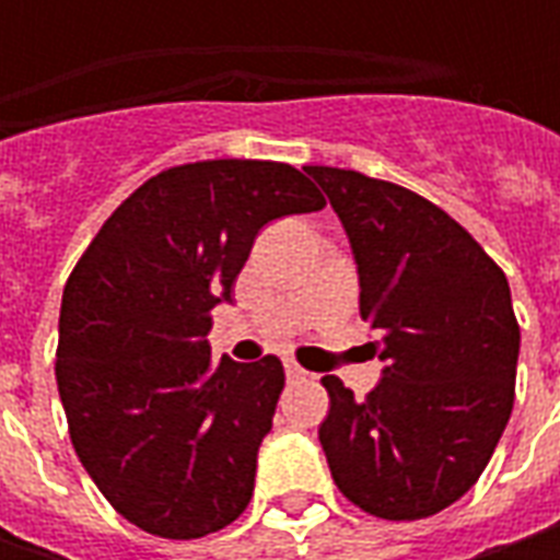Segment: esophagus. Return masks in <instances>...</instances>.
Returning a JSON list of instances; mask_svg holds the SVG:
<instances>
[{"label": "esophagus", "instance_id": "34e87169", "mask_svg": "<svg viewBox=\"0 0 560 560\" xmlns=\"http://www.w3.org/2000/svg\"><path fill=\"white\" fill-rule=\"evenodd\" d=\"M283 368H287V376H290V380H302V376H305V371H302V368H299L295 361H287Z\"/></svg>", "mask_w": 560, "mask_h": 560}]
</instances>
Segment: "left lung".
Instances as JSON below:
<instances>
[{"label":"left lung","mask_w":560,"mask_h":560,"mask_svg":"<svg viewBox=\"0 0 560 560\" xmlns=\"http://www.w3.org/2000/svg\"><path fill=\"white\" fill-rule=\"evenodd\" d=\"M346 226L383 380L355 401L324 376L317 436L339 492L383 521H420L480 480L514 405L521 327L502 268L442 208L358 171L305 167Z\"/></svg>","instance_id":"8db88e82"}]
</instances>
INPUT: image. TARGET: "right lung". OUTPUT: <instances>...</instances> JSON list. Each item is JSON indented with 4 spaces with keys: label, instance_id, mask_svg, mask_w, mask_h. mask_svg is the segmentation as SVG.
Masks as SVG:
<instances>
[{
    "label": "right lung",
    "instance_id": "1",
    "mask_svg": "<svg viewBox=\"0 0 560 560\" xmlns=\"http://www.w3.org/2000/svg\"><path fill=\"white\" fill-rule=\"evenodd\" d=\"M292 164L218 159L167 167L118 205L71 270L55 380L80 464L120 517L199 539L246 511L258 445L283 393L280 358H211L258 230L320 211Z\"/></svg>",
    "mask_w": 560,
    "mask_h": 560
}]
</instances>
